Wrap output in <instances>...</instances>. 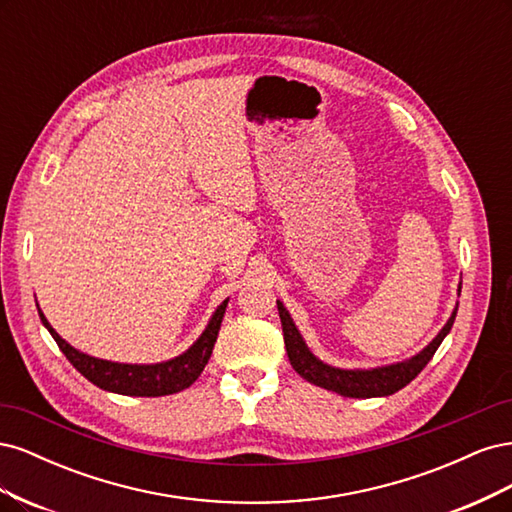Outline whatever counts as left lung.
<instances>
[{"mask_svg":"<svg viewBox=\"0 0 512 512\" xmlns=\"http://www.w3.org/2000/svg\"><path fill=\"white\" fill-rule=\"evenodd\" d=\"M457 307L459 303H455L453 314L446 320L440 333L433 337L421 352L410 356V359L391 363V365H382V367H369V369H342V367H333L329 363L320 361L318 356L307 348L303 335L297 329V324L292 322L288 314V309L284 307L282 301H277V312H280L282 331H284V344H286L288 359L294 371H297L303 380L320 386V389H327L344 397H359V399L393 395L421 374L423 367L431 361V356L436 354V350L444 342V337L451 333V327L457 316Z\"/></svg>","mask_w":512,"mask_h":512,"instance_id":"left-lung-1","label":"left lung"}]
</instances>
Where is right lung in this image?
I'll use <instances>...</instances> for the list:
<instances>
[{"instance_id":"obj_1","label":"right lung","mask_w":512,"mask_h":512,"mask_svg":"<svg viewBox=\"0 0 512 512\" xmlns=\"http://www.w3.org/2000/svg\"><path fill=\"white\" fill-rule=\"evenodd\" d=\"M226 305H228V299L218 305V309H215L213 316L209 318L205 331L200 333V337L188 350L175 356V359H168L162 363H147V365L106 361V359H98V356H89L81 350H76L51 327V322L42 314L40 305H38V314L46 331L53 335L59 350L66 354V359L76 367V371H81L89 382H94L96 386H100V389L108 393H119V395H130V397H162V395H173L188 389V386L194 384L196 378L203 374V369L209 363V356L213 352L215 339H218Z\"/></svg>"}]
</instances>
